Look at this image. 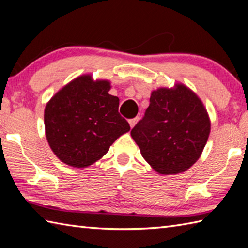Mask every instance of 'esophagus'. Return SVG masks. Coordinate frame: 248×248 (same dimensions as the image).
<instances>
[{
    "label": "esophagus",
    "mask_w": 248,
    "mask_h": 248,
    "mask_svg": "<svg viewBox=\"0 0 248 248\" xmlns=\"http://www.w3.org/2000/svg\"><path fill=\"white\" fill-rule=\"evenodd\" d=\"M139 119H140L139 117H136V118H132V119H130V120H129V124H130V127L133 128L134 125L137 124V123H138V121H139Z\"/></svg>",
    "instance_id": "esophagus-1"
}]
</instances>
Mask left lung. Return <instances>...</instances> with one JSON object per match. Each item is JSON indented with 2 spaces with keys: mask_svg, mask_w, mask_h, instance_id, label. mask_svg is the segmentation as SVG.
<instances>
[{
  "mask_svg": "<svg viewBox=\"0 0 248 248\" xmlns=\"http://www.w3.org/2000/svg\"><path fill=\"white\" fill-rule=\"evenodd\" d=\"M210 133V120L199 96L184 84L153 91L131 137L143 158L160 174H177L200 158Z\"/></svg>",
  "mask_w": 248,
  "mask_h": 248,
  "instance_id": "obj_1",
  "label": "left lung"
}]
</instances>
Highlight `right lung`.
Listing matches in <instances>:
<instances>
[{"mask_svg":"<svg viewBox=\"0 0 248 248\" xmlns=\"http://www.w3.org/2000/svg\"><path fill=\"white\" fill-rule=\"evenodd\" d=\"M110 82L83 75L54 95L44 110L49 147L66 165L84 168L101 159L109 146L128 132L118 112L119 98L110 95Z\"/></svg>","mask_w":248,"mask_h":248,"instance_id":"right-lung-1","label":"right lung"}]
</instances>
